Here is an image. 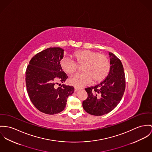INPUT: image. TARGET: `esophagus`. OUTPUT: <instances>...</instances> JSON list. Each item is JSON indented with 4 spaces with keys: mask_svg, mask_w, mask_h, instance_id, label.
<instances>
[{
    "mask_svg": "<svg viewBox=\"0 0 152 152\" xmlns=\"http://www.w3.org/2000/svg\"><path fill=\"white\" fill-rule=\"evenodd\" d=\"M79 90V88H77V87H75V92H76L77 91H78Z\"/></svg>",
    "mask_w": 152,
    "mask_h": 152,
    "instance_id": "34e87169",
    "label": "esophagus"
}]
</instances>
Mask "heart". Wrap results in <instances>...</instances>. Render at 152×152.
<instances>
[{"instance_id":"obj_1","label":"heart","mask_w":152,"mask_h":152,"mask_svg":"<svg viewBox=\"0 0 152 152\" xmlns=\"http://www.w3.org/2000/svg\"><path fill=\"white\" fill-rule=\"evenodd\" d=\"M73 59L65 57L60 61V66L68 74L76 72L78 66L83 65L81 73L73 75L69 80L70 84L81 87L93 82L97 83L103 81L107 76L110 68V61L104 54H99L96 51L89 50L75 52Z\"/></svg>"}]
</instances>
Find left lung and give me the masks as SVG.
Listing matches in <instances>:
<instances>
[{
	"mask_svg": "<svg viewBox=\"0 0 152 152\" xmlns=\"http://www.w3.org/2000/svg\"><path fill=\"white\" fill-rule=\"evenodd\" d=\"M110 68L103 82L86 88L88 96L83 102V107L88 113L102 116L115 109L120 102L126 88V77L121 61L109 53Z\"/></svg>",
	"mask_w": 152,
	"mask_h": 152,
	"instance_id": "1",
	"label": "left lung"
}]
</instances>
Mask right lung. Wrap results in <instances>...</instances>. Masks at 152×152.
<instances>
[{"mask_svg":"<svg viewBox=\"0 0 152 152\" xmlns=\"http://www.w3.org/2000/svg\"><path fill=\"white\" fill-rule=\"evenodd\" d=\"M64 50L50 47L36 54L29 61L25 73V82L29 97L40 112L54 115L64 110L68 97L74 92L73 86L62 84L56 88L58 82L68 78L60 66Z\"/></svg>","mask_w":152,"mask_h":152,"instance_id":"right-lung-1","label":"right lung"}]
</instances>
